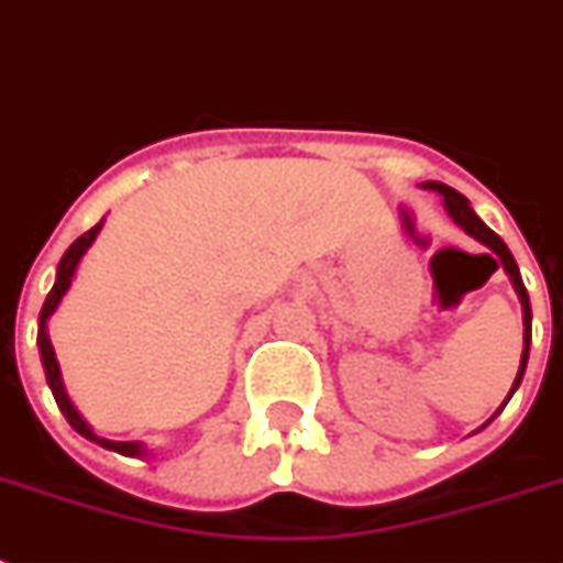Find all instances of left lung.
<instances>
[{
    "mask_svg": "<svg viewBox=\"0 0 563 563\" xmlns=\"http://www.w3.org/2000/svg\"><path fill=\"white\" fill-rule=\"evenodd\" d=\"M427 187L444 195L446 212L453 216L459 228L467 230L471 236L479 239L482 245H488L490 251H494V254H497L499 260H503L508 277H511L517 295H520V303H523V327H526V330H523V342L526 344H523V360H520V371H517V379H515V385H511V394H515L517 385H520V379H523L526 362H529V339H532V307H529V295H526V286H523V277H520V268H517L515 256H511V251H508L506 242H503V239H499L497 233H494V230H490L488 224H485V221H482L479 216H476V212L471 210V203H467V198H464L462 192H455V189L446 187V184H435V180H432V184H427ZM511 394H508V397H506V402L511 400ZM506 402H503L499 409H506Z\"/></svg>",
    "mask_w": 563,
    "mask_h": 563,
    "instance_id": "1",
    "label": "left lung"
}]
</instances>
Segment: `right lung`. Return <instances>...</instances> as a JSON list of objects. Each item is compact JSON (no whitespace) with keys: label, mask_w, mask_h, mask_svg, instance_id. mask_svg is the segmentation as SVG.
<instances>
[{"label":"right lung","mask_w":563,"mask_h":563,"mask_svg":"<svg viewBox=\"0 0 563 563\" xmlns=\"http://www.w3.org/2000/svg\"><path fill=\"white\" fill-rule=\"evenodd\" d=\"M101 224H104V221H99L96 228H90L87 233H84V236L75 239L73 245L66 247V254L60 256V265H57V280H55V286H52V291H48V298H46V303H43V309H40V330H37L40 360H43V368H46V383H48V388H52V394H55L57 409L64 411V418L69 420V427H73L75 432H81L84 438H90V441H96V444L108 446V450H113V453L140 455L143 453V444H136V441H108V438H99L90 427H87V423H84L81 415L75 411V406L69 402V397H66L64 383H60V368H57L55 351H52V342H48V333H46L48 316L55 312L57 303H60V298H64L66 289H69V283H73V277H75V268H78V263H81V256L87 254V247L92 245V239L99 236Z\"/></svg>","instance_id":"1"}]
</instances>
